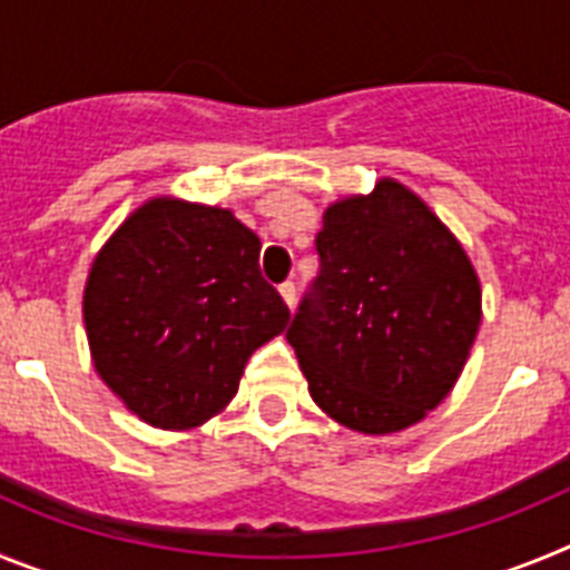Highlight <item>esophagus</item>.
Returning a JSON list of instances; mask_svg holds the SVG:
<instances>
[{
    "label": "esophagus",
    "mask_w": 570,
    "mask_h": 570,
    "mask_svg": "<svg viewBox=\"0 0 570 570\" xmlns=\"http://www.w3.org/2000/svg\"><path fill=\"white\" fill-rule=\"evenodd\" d=\"M279 294H282V299H285V305H288V308H294V305H296V285H294V282H282Z\"/></svg>",
    "instance_id": "esophagus-1"
}]
</instances>
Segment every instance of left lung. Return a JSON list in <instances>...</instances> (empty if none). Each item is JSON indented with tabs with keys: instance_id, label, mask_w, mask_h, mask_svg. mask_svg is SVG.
Segmentation results:
<instances>
[{
	"instance_id": "obj_1",
	"label": "left lung",
	"mask_w": 570,
	"mask_h": 570,
	"mask_svg": "<svg viewBox=\"0 0 570 570\" xmlns=\"http://www.w3.org/2000/svg\"><path fill=\"white\" fill-rule=\"evenodd\" d=\"M320 274L288 328L316 405L362 434L434 411L465 367L482 291L456 236L394 179L322 216Z\"/></svg>"
}]
</instances>
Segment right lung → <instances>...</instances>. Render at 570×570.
<instances>
[{
    "label": "right lung",
    "mask_w": 570,
    "mask_h": 570,
    "mask_svg": "<svg viewBox=\"0 0 570 570\" xmlns=\"http://www.w3.org/2000/svg\"><path fill=\"white\" fill-rule=\"evenodd\" d=\"M259 236L230 210L159 196L119 225L85 285L105 385L139 420L185 431L219 414L288 305L262 279Z\"/></svg>",
    "instance_id": "obj_1"
}]
</instances>
